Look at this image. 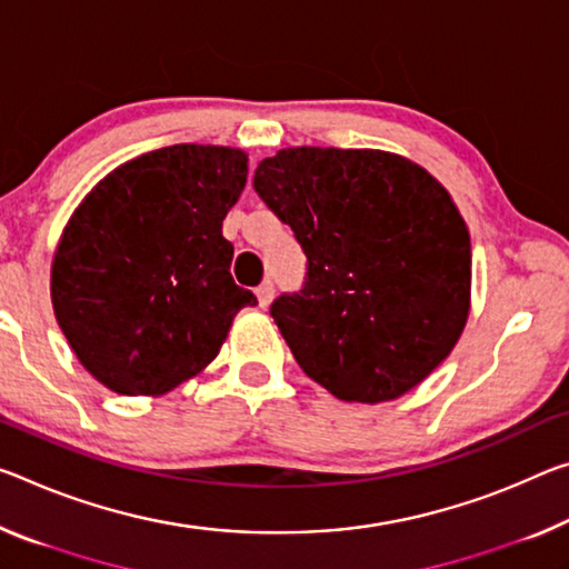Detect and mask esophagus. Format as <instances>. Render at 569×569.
Returning a JSON list of instances; mask_svg holds the SVG:
<instances>
[{"mask_svg": "<svg viewBox=\"0 0 569 569\" xmlns=\"http://www.w3.org/2000/svg\"><path fill=\"white\" fill-rule=\"evenodd\" d=\"M256 296H258V306L260 309H268L270 306V301H273V283H260L258 288H256Z\"/></svg>", "mask_w": 569, "mask_h": 569, "instance_id": "esophagus-1", "label": "esophagus"}]
</instances>
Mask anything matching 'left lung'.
Masks as SVG:
<instances>
[{
  "label": "left lung",
  "instance_id": "8db88e82",
  "mask_svg": "<svg viewBox=\"0 0 569 569\" xmlns=\"http://www.w3.org/2000/svg\"><path fill=\"white\" fill-rule=\"evenodd\" d=\"M252 187L309 260L270 317L313 382L345 402L398 400L453 351L471 311V238L428 169L382 149L288 147Z\"/></svg>",
  "mask_w": 569,
  "mask_h": 569
}]
</instances>
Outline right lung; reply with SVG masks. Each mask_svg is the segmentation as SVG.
I'll list each match as a JSON object with an SVG mask.
<instances>
[{"label": "right lung", "mask_w": 569, "mask_h": 569, "mask_svg": "<svg viewBox=\"0 0 569 569\" xmlns=\"http://www.w3.org/2000/svg\"><path fill=\"white\" fill-rule=\"evenodd\" d=\"M248 154L174 143L123 161L76 207L50 268L52 311L90 375L159 398L218 357L256 296L230 276L222 220Z\"/></svg>", "instance_id": "right-lung-1"}]
</instances>
